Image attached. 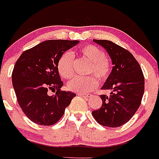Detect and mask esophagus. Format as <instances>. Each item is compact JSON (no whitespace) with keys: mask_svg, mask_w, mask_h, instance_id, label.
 Segmentation results:
<instances>
[{"mask_svg":"<svg viewBox=\"0 0 159 159\" xmlns=\"http://www.w3.org/2000/svg\"><path fill=\"white\" fill-rule=\"evenodd\" d=\"M78 94V95H80V96H82V97H84V98H90V96L91 95H88V94H80V93H79V94Z\"/></svg>","mask_w":159,"mask_h":159,"instance_id":"obj_1","label":"esophagus"}]
</instances>
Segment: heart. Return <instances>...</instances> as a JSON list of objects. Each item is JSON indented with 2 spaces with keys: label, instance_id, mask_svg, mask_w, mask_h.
<instances>
[{
  "label": "heart",
  "instance_id": "obj_1",
  "mask_svg": "<svg viewBox=\"0 0 159 159\" xmlns=\"http://www.w3.org/2000/svg\"><path fill=\"white\" fill-rule=\"evenodd\" d=\"M80 54L91 61L88 72L94 74L100 80L108 78L111 65L101 49L93 45H87L81 48ZM57 69L61 76L65 79L72 77L74 74V55L71 51H66L61 56L57 63ZM98 81L94 75L87 77L76 76L67 84L68 89L77 93H87L97 87Z\"/></svg>",
  "mask_w": 159,
  "mask_h": 159
}]
</instances>
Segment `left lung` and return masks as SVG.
<instances>
[{
    "mask_svg": "<svg viewBox=\"0 0 159 159\" xmlns=\"http://www.w3.org/2000/svg\"><path fill=\"white\" fill-rule=\"evenodd\" d=\"M102 46L111 58L112 72L102 90L110 91L102 94L101 108L92 112L96 121L103 126L116 128L127 123L141 104L144 93V76L133 55L109 40H93Z\"/></svg>",
    "mask_w": 159,
    "mask_h": 159,
    "instance_id": "obj_1",
    "label": "left lung"
}]
</instances>
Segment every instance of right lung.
Masks as SVG:
<instances>
[{
  "instance_id": "1",
  "label": "right lung",
  "mask_w": 159,
  "mask_h": 159,
  "mask_svg": "<svg viewBox=\"0 0 159 159\" xmlns=\"http://www.w3.org/2000/svg\"><path fill=\"white\" fill-rule=\"evenodd\" d=\"M80 43L77 40H47L24 51L17 60L11 78L19 105L31 121L40 125L56 124L75 94L61 91L57 69L60 57ZM49 90L56 91L49 96Z\"/></svg>"
}]
</instances>
